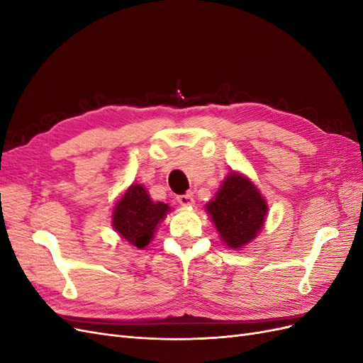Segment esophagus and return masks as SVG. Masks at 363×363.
Returning <instances> with one entry per match:
<instances>
[{
	"label": "esophagus",
	"mask_w": 363,
	"mask_h": 363,
	"mask_svg": "<svg viewBox=\"0 0 363 363\" xmlns=\"http://www.w3.org/2000/svg\"><path fill=\"white\" fill-rule=\"evenodd\" d=\"M177 201H179L182 206H186V207H191V206H194V204H195V200H194V195H192V192L179 195V196H177Z\"/></svg>",
	"instance_id": "obj_1"
}]
</instances>
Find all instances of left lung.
Returning <instances> with one entry per match:
<instances>
[{
    "mask_svg": "<svg viewBox=\"0 0 363 363\" xmlns=\"http://www.w3.org/2000/svg\"><path fill=\"white\" fill-rule=\"evenodd\" d=\"M206 211L224 244L232 250H239L260 233L268 204L248 177L230 172L213 200L206 204Z\"/></svg>",
    "mask_w": 363,
    "mask_h": 363,
    "instance_id": "obj_1",
    "label": "left lung"
}]
</instances>
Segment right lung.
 Masks as SVG:
<instances>
[{
	"instance_id": "obj_1",
	"label": "right lung",
	"mask_w": 363,
	"mask_h": 363,
	"mask_svg": "<svg viewBox=\"0 0 363 363\" xmlns=\"http://www.w3.org/2000/svg\"><path fill=\"white\" fill-rule=\"evenodd\" d=\"M169 211L168 204L155 203L144 186L133 183L116 201L112 225L128 244L142 250L155 238L157 225Z\"/></svg>"
}]
</instances>
